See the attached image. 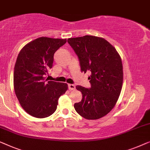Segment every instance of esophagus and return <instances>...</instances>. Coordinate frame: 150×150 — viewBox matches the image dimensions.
Wrapping results in <instances>:
<instances>
[{
  "mask_svg": "<svg viewBox=\"0 0 150 150\" xmlns=\"http://www.w3.org/2000/svg\"><path fill=\"white\" fill-rule=\"evenodd\" d=\"M68 87H69V90H75V86L74 85V84H71V83L69 84Z\"/></svg>",
  "mask_w": 150,
  "mask_h": 150,
  "instance_id": "34e87169",
  "label": "esophagus"
}]
</instances>
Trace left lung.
I'll return each instance as SVG.
<instances>
[{
  "label": "left lung",
  "mask_w": 150,
  "mask_h": 150,
  "mask_svg": "<svg viewBox=\"0 0 150 150\" xmlns=\"http://www.w3.org/2000/svg\"><path fill=\"white\" fill-rule=\"evenodd\" d=\"M79 59L81 71L91 72L88 77L91 87L76 89L82 94L75 111L88 120L106 115L115 106L121 92L123 67L119 54L105 39L86 35L67 40Z\"/></svg>",
  "instance_id": "left-lung-1"
}]
</instances>
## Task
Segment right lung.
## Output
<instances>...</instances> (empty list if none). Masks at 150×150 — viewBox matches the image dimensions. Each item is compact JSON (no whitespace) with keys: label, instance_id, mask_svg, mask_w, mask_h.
I'll use <instances>...</instances> for the list:
<instances>
[{"label":"right lung","instance_id":"obj_1","mask_svg":"<svg viewBox=\"0 0 150 150\" xmlns=\"http://www.w3.org/2000/svg\"><path fill=\"white\" fill-rule=\"evenodd\" d=\"M67 39L40 37L30 42L18 54L14 67L15 93L22 108L38 118L55 112L58 99L68 89L67 83L47 81L54 55Z\"/></svg>","mask_w":150,"mask_h":150}]
</instances>
